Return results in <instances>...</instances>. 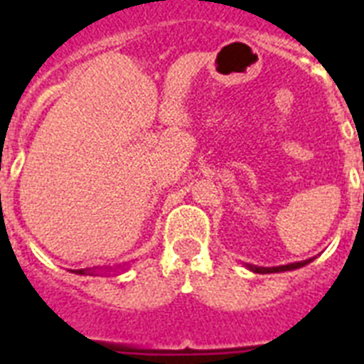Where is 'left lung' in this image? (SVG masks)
Listing matches in <instances>:
<instances>
[{"label":"left lung","mask_w":364,"mask_h":364,"mask_svg":"<svg viewBox=\"0 0 364 364\" xmlns=\"http://www.w3.org/2000/svg\"><path fill=\"white\" fill-rule=\"evenodd\" d=\"M310 260H300V262H293V264L277 266V268H259V266H249L253 272H259V274H272V272H285V270H294V268H300V266L308 264Z\"/></svg>","instance_id":"left-lung-1"}]
</instances>
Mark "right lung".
I'll list each match as a JSON object with an SVG mask.
<instances>
[{
  "label": "right lung",
  "mask_w": 364,
  "mask_h": 364,
  "mask_svg": "<svg viewBox=\"0 0 364 364\" xmlns=\"http://www.w3.org/2000/svg\"><path fill=\"white\" fill-rule=\"evenodd\" d=\"M77 274H94V272L87 270V268H81V270H77Z\"/></svg>",
  "instance_id": "obj_1"
}]
</instances>
